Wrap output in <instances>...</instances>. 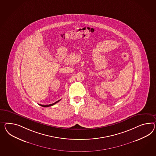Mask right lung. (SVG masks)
I'll list each match as a JSON object with an SVG mask.
<instances>
[{
    "label": "right lung",
    "instance_id": "right-lung-1",
    "mask_svg": "<svg viewBox=\"0 0 156 156\" xmlns=\"http://www.w3.org/2000/svg\"><path fill=\"white\" fill-rule=\"evenodd\" d=\"M60 100H58V101H57L56 102H55V103H54V104H50V105H40V106H42V107H45V108H47V107H49V106H52V105H54L55 104H56V103H58L59 101H60Z\"/></svg>",
    "mask_w": 156,
    "mask_h": 156
}]
</instances>
